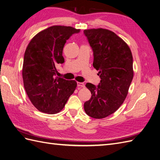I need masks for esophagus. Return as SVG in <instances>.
Wrapping results in <instances>:
<instances>
[{"instance_id":"34e87169","label":"esophagus","mask_w":160,"mask_h":160,"mask_svg":"<svg viewBox=\"0 0 160 160\" xmlns=\"http://www.w3.org/2000/svg\"><path fill=\"white\" fill-rule=\"evenodd\" d=\"M77 86L80 88H85V84L83 83H81V82H77Z\"/></svg>"}]
</instances>
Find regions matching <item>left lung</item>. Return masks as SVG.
Instances as JSON below:
<instances>
[{
    "label": "left lung",
    "mask_w": 160,
    "mask_h": 160,
    "mask_svg": "<svg viewBox=\"0 0 160 160\" xmlns=\"http://www.w3.org/2000/svg\"><path fill=\"white\" fill-rule=\"evenodd\" d=\"M83 32L101 79L98 86L86 83L92 97L84 103V110L91 117L103 118L117 110L127 96L133 78L132 56L128 46L113 32L99 28Z\"/></svg>",
    "instance_id": "obj_1"
}]
</instances>
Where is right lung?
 I'll list each match as a JSON object with an SVG mask.
<instances>
[{"mask_svg":"<svg viewBox=\"0 0 160 160\" xmlns=\"http://www.w3.org/2000/svg\"><path fill=\"white\" fill-rule=\"evenodd\" d=\"M70 26L54 25L39 32L25 50L22 75L25 92L42 112L57 114L62 110L77 87V82L57 77L58 64L64 62V46L74 33Z\"/></svg>","mask_w":160,"mask_h":160,"instance_id":"right-lung-1","label":"right lung"}]
</instances>
